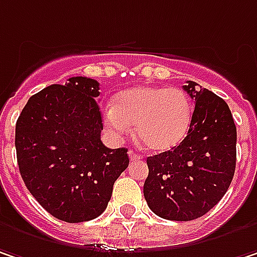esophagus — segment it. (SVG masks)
<instances>
[{
  "label": "esophagus",
  "instance_id": "34e87169",
  "mask_svg": "<svg viewBox=\"0 0 257 257\" xmlns=\"http://www.w3.org/2000/svg\"><path fill=\"white\" fill-rule=\"evenodd\" d=\"M129 159L131 160H140V159H143V156L135 152H129Z\"/></svg>",
  "mask_w": 257,
  "mask_h": 257
}]
</instances>
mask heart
I'll return each mask as SVG.
<instances>
[{"label":"heart","instance_id":"b5f03b06","mask_svg":"<svg viewBox=\"0 0 257 257\" xmlns=\"http://www.w3.org/2000/svg\"><path fill=\"white\" fill-rule=\"evenodd\" d=\"M193 119L190 97L179 88L137 86L119 94L107 108L104 123L114 137L135 126L140 141L152 152L176 147L187 135Z\"/></svg>","mask_w":257,"mask_h":257}]
</instances>
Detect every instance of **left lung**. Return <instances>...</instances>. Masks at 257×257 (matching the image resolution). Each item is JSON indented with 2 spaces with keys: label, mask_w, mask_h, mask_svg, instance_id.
<instances>
[{
  "label": "left lung",
  "mask_w": 257,
  "mask_h": 257,
  "mask_svg": "<svg viewBox=\"0 0 257 257\" xmlns=\"http://www.w3.org/2000/svg\"><path fill=\"white\" fill-rule=\"evenodd\" d=\"M194 100L187 137L169 152L147 157L144 197L169 221H193L223 197L235 172L237 128L228 104L193 81L184 85Z\"/></svg>",
  "instance_id": "obj_1"
}]
</instances>
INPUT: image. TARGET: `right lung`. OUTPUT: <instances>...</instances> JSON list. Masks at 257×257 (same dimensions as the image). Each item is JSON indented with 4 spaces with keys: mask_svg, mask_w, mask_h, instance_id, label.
Returning <instances> with one entry per match:
<instances>
[{
    "mask_svg": "<svg viewBox=\"0 0 257 257\" xmlns=\"http://www.w3.org/2000/svg\"><path fill=\"white\" fill-rule=\"evenodd\" d=\"M100 83L75 76L32 95L16 123L25 185L60 221L85 222L105 210L114 181L128 168L126 149H107L97 97Z\"/></svg>",
    "mask_w": 257,
    "mask_h": 257,
    "instance_id": "obj_1",
    "label": "right lung"
}]
</instances>
